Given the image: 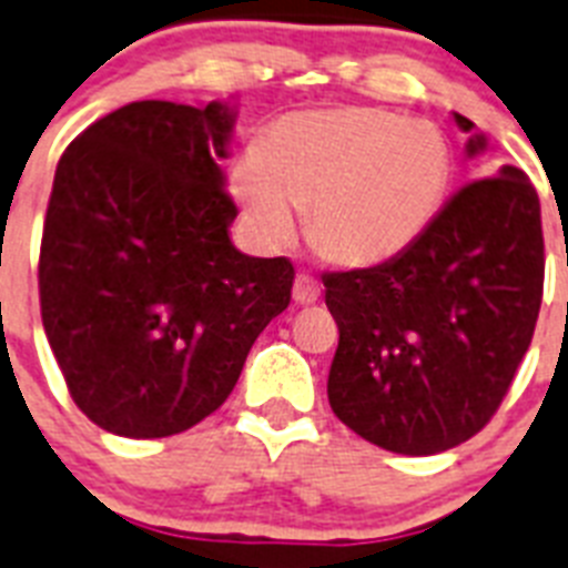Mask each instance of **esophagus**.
<instances>
[{
    "mask_svg": "<svg viewBox=\"0 0 568 568\" xmlns=\"http://www.w3.org/2000/svg\"><path fill=\"white\" fill-rule=\"evenodd\" d=\"M317 297H321V283L312 274H297V280H294V300H297L300 306H308Z\"/></svg>",
    "mask_w": 568,
    "mask_h": 568,
    "instance_id": "esophagus-1",
    "label": "esophagus"
}]
</instances>
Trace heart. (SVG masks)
I'll return each instance as SVG.
<instances>
[{"label":"heart","instance_id":"1","mask_svg":"<svg viewBox=\"0 0 568 568\" xmlns=\"http://www.w3.org/2000/svg\"><path fill=\"white\" fill-rule=\"evenodd\" d=\"M454 155L424 121L369 106L285 114L233 170L247 222L280 245L308 211V236L341 265H378L433 225Z\"/></svg>","mask_w":568,"mask_h":568}]
</instances>
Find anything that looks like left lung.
I'll list each match as a JSON object with an SVG mask.
<instances>
[{
  "label": "left lung",
  "mask_w": 568,
  "mask_h": 568,
  "mask_svg": "<svg viewBox=\"0 0 568 568\" xmlns=\"http://www.w3.org/2000/svg\"><path fill=\"white\" fill-rule=\"evenodd\" d=\"M462 132L474 121L454 112ZM485 135L468 141V155ZM542 222L517 166L468 181L407 251L323 274L341 332L328 404L349 430L404 456L483 430L511 387L542 303Z\"/></svg>",
  "instance_id": "left-lung-1"
}]
</instances>
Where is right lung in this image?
Listing matches in <instances>:
<instances>
[{
  "instance_id": "1",
  "label": "right lung",
  "mask_w": 568,
  "mask_h": 568,
  "mask_svg": "<svg viewBox=\"0 0 568 568\" xmlns=\"http://www.w3.org/2000/svg\"><path fill=\"white\" fill-rule=\"evenodd\" d=\"M236 114L135 100L57 164L40 245V312L71 398L126 438L187 430L225 404L294 265L231 245L222 161Z\"/></svg>"
}]
</instances>
